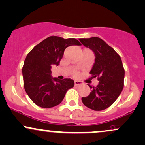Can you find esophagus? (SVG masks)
Listing matches in <instances>:
<instances>
[{
	"instance_id": "1",
	"label": "esophagus",
	"mask_w": 145,
	"mask_h": 145,
	"mask_svg": "<svg viewBox=\"0 0 145 145\" xmlns=\"http://www.w3.org/2000/svg\"><path fill=\"white\" fill-rule=\"evenodd\" d=\"M83 82L81 81H78V80H75L74 81V84L76 85V86H78V85H80V84H82Z\"/></svg>"
}]
</instances>
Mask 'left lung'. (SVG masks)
<instances>
[{
	"instance_id": "left-lung-1",
	"label": "left lung",
	"mask_w": 145,
	"mask_h": 145,
	"mask_svg": "<svg viewBox=\"0 0 145 145\" xmlns=\"http://www.w3.org/2000/svg\"><path fill=\"white\" fill-rule=\"evenodd\" d=\"M84 46L92 50L95 63L90 74L92 78H98L96 87L90 84L91 92L82 101L87 107L95 111H102L112 105L123 88L125 71L121 59L115 50L98 37L79 38Z\"/></svg>"
}]
</instances>
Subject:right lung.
I'll return each mask as SVG.
<instances>
[{
    "label": "right lung",
    "mask_w": 145,
    "mask_h": 145,
    "mask_svg": "<svg viewBox=\"0 0 145 145\" xmlns=\"http://www.w3.org/2000/svg\"><path fill=\"white\" fill-rule=\"evenodd\" d=\"M81 44L76 38L50 36L35 46L26 56L22 69L24 88L35 104L50 108L61 103L74 86L70 78L60 80L51 76L50 68L59 65L67 47Z\"/></svg>",
    "instance_id": "obj_1"
}]
</instances>
